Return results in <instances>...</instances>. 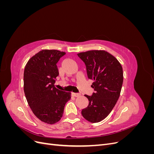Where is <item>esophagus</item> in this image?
Here are the masks:
<instances>
[{
	"mask_svg": "<svg viewBox=\"0 0 154 154\" xmlns=\"http://www.w3.org/2000/svg\"><path fill=\"white\" fill-rule=\"evenodd\" d=\"M72 95L74 97H79V96H80L81 94H80V93H74V92H73V93H72Z\"/></svg>",
	"mask_w": 154,
	"mask_h": 154,
	"instance_id": "34e87169",
	"label": "esophagus"
}]
</instances>
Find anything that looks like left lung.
Instances as JSON below:
<instances>
[{
	"mask_svg": "<svg viewBox=\"0 0 154 154\" xmlns=\"http://www.w3.org/2000/svg\"><path fill=\"white\" fill-rule=\"evenodd\" d=\"M84 62L88 79L94 80L92 96L85 95L88 105L82 110L83 117L91 123L104 119L118 100L123 82L122 65L105 51H88L78 54Z\"/></svg>",
	"mask_w": 154,
	"mask_h": 154,
	"instance_id": "left-lung-1",
	"label": "left lung"
}]
</instances>
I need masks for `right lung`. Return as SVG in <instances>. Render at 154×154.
<instances>
[{
	"instance_id": "obj_1",
	"label": "right lung",
	"mask_w": 154,
	"mask_h": 154,
	"mask_svg": "<svg viewBox=\"0 0 154 154\" xmlns=\"http://www.w3.org/2000/svg\"><path fill=\"white\" fill-rule=\"evenodd\" d=\"M66 54L58 50H42L31 57L25 67L24 90L32 112L42 122L54 124L61 119L71 93L54 87L58 75L57 64Z\"/></svg>"
}]
</instances>
